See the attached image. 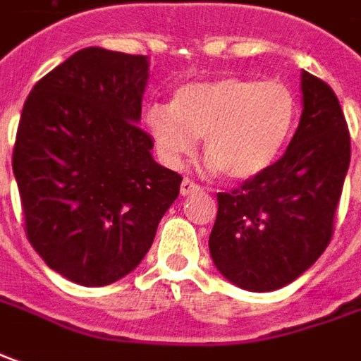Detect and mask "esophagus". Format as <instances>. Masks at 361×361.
<instances>
[{
    "instance_id": "34e87169",
    "label": "esophagus",
    "mask_w": 361,
    "mask_h": 361,
    "mask_svg": "<svg viewBox=\"0 0 361 361\" xmlns=\"http://www.w3.org/2000/svg\"><path fill=\"white\" fill-rule=\"evenodd\" d=\"M180 191L181 195H191V193H197V191H200V185H197L195 181H191L190 178H183Z\"/></svg>"
}]
</instances>
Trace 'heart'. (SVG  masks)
I'll use <instances>...</instances> for the list:
<instances>
[{"instance_id": "obj_1", "label": "heart", "mask_w": 361, "mask_h": 361, "mask_svg": "<svg viewBox=\"0 0 361 361\" xmlns=\"http://www.w3.org/2000/svg\"><path fill=\"white\" fill-rule=\"evenodd\" d=\"M296 116L293 88L281 80L221 77L183 85L171 106L154 104L146 128L170 166H180L203 138L213 168L229 180H251L279 158Z\"/></svg>"}]
</instances>
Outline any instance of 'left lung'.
Wrapping results in <instances>:
<instances>
[{
	"label": "left lung",
	"mask_w": 361,
	"mask_h": 361,
	"mask_svg": "<svg viewBox=\"0 0 361 361\" xmlns=\"http://www.w3.org/2000/svg\"><path fill=\"white\" fill-rule=\"evenodd\" d=\"M302 116L281 160L217 193L209 252L217 271L251 293L296 281L324 252L350 166V132L334 90L302 71Z\"/></svg>",
	"instance_id": "1"
}]
</instances>
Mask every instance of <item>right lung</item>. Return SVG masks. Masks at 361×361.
Here are the masks:
<instances>
[{
	"mask_svg": "<svg viewBox=\"0 0 361 361\" xmlns=\"http://www.w3.org/2000/svg\"><path fill=\"white\" fill-rule=\"evenodd\" d=\"M148 57L80 49L37 82L13 173L33 249L65 279L106 286L132 273L180 193L140 128Z\"/></svg>",
	"mask_w": 361,
	"mask_h": 361,
	"instance_id": "obj_1",
	"label": "right lung"
}]
</instances>
